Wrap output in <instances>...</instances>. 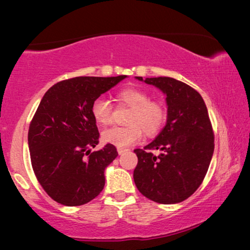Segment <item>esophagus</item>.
Returning <instances> with one entry per match:
<instances>
[{
  "mask_svg": "<svg viewBox=\"0 0 250 250\" xmlns=\"http://www.w3.org/2000/svg\"><path fill=\"white\" fill-rule=\"evenodd\" d=\"M117 151H118L119 155H123V153H124V152L128 151V149H125V148H118V149H117Z\"/></svg>",
  "mask_w": 250,
  "mask_h": 250,
  "instance_id": "esophagus-1",
  "label": "esophagus"
}]
</instances>
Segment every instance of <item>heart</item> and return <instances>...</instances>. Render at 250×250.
I'll list each match as a JSON object with an SVG mask.
<instances>
[{
	"mask_svg": "<svg viewBox=\"0 0 250 250\" xmlns=\"http://www.w3.org/2000/svg\"><path fill=\"white\" fill-rule=\"evenodd\" d=\"M121 104L131 108L127 126H114L104 129L101 139L117 148H126L142 139L143 134L156 135L163 128L167 118L165 104L159 100H150V95L139 87L122 88L116 94ZM91 114L100 125H109L112 121L111 104L107 99L98 98L92 104Z\"/></svg>",
	"mask_w": 250,
	"mask_h": 250,
	"instance_id": "b5f03b06",
	"label": "heart"
}]
</instances>
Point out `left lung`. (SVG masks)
I'll return each instance as SVG.
<instances>
[{
	"label": "left lung",
	"mask_w": 250,
	"mask_h": 250,
	"mask_svg": "<svg viewBox=\"0 0 250 250\" xmlns=\"http://www.w3.org/2000/svg\"><path fill=\"white\" fill-rule=\"evenodd\" d=\"M166 95L165 127L151 143L135 149L133 177L143 196L159 204L186 200L200 187L214 152V133L204 99L189 85L170 77L143 80ZM151 149H158L155 155Z\"/></svg>",
	"instance_id": "8db88e82"
}]
</instances>
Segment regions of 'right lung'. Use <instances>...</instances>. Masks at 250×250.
Returning <instances> with one entry per match:
<instances>
[{"label": "right lung", "mask_w": 250, "mask_h": 250, "mask_svg": "<svg viewBox=\"0 0 250 250\" xmlns=\"http://www.w3.org/2000/svg\"><path fill=\"white\" fill-rule=\"evenodd\" d=\"M127 76H82L50 87L40 102L28 131L34 173L45 192L64 206H81L94 199L104 187V169L117 149L99 143L92 104Z\"/></svg>", "instance_id": "obj_1"}]
</instances>
